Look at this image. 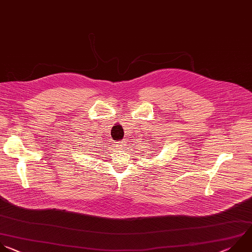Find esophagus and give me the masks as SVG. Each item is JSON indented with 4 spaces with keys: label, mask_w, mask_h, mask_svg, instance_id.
Instances as JSON below:
<instances>
[{
    "label": "esophagus",
    "mask_w": 252,
    "mask_h": 252,
    "mask_svg": "<svg viewBox=\"0 0 252 252\" xmlns=\"http://www.w3.org/2000/svg\"><path fill=\"white\" fill-rule=\"evenodd\" d=\"M116 146L118 148H123L125 146V141H118V142H116Z\"/></svg>",
    "instance_id": "1"
}]
</instances>
